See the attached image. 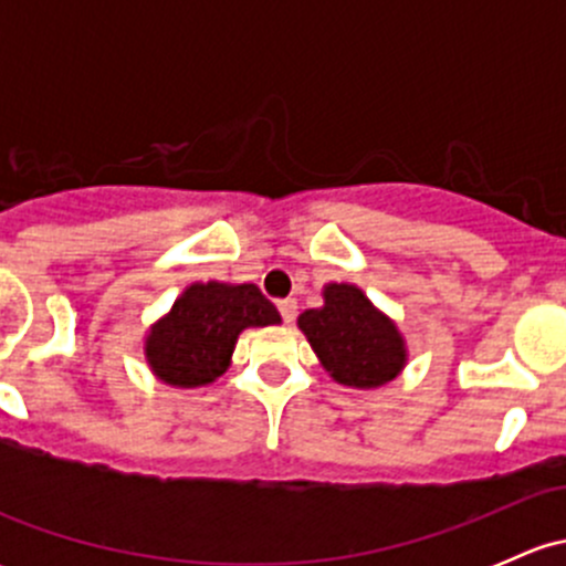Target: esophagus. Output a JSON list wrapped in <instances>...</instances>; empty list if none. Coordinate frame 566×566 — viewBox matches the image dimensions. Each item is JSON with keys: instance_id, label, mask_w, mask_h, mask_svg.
<instances>
[{"instance_id": "34e87169", "label": "esophagus", "mask_w": 566, "mask_h": 566, "mask_svg": "<svg viewBox=\"0 0 566 566\" xmlns=\"http://www.w3.org/2000/svg\"><path fill=\"white\" fill-rule=\"evenodd\" d=\"M276 306H279V315H282L284 323H293L295 312H298V304H295V298H282Z\"/></svg>"}]
</instances>
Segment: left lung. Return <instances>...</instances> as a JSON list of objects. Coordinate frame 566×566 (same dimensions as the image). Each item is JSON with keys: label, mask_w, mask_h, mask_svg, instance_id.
<instances>
[{"label": "left lung", "mask_w": 566, "mask_h": 566, "mask_svg": "<svg viewBox=\"0 0 566 566\" xmlns=\"http://www.w3.org/2000/svg\"><path fill=\"white\" fill-rule=\"evenodd\" d=\"M323 295V310L304 312L298 325L331 378L356 389H375L397 378L405 364L397 325L353 284H328Z\"/></svg>", "instance_id": "obj_1"}]
</instances>
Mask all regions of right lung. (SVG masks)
Segmentation results:
<instances>
[{
    "label": "right lung",
    "instance_id": "add662e5",
    "mask_svg": "<svg viewBox=\"0 0 566 566\" xmlns=\"http://www.w3.org/2000/svg\"><path fill=\"white\" fill-rule=\"evenodd\" d=\"M279 312L254 284H191L172 312L153 325L147 361L169 386H205L224 375L238 334L249 325L279 323Z\"/></svg>",
    "mask_w": 566,
    "mask_h": 566
}]
</instances>
